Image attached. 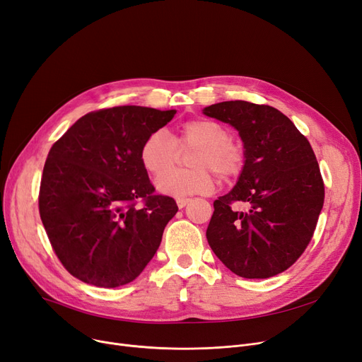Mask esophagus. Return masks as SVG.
I'll return each mask as SVG.
<instances>
[{"label": "esophagus", "mask_w": 362, "mask_h": 362, "mask_svg": "<svg viewBox=\"0 0 362 362\" xmlns=\"http://www.w3.org/2000/svg\"><path fill=\"white\" fill-rule=\"evenodd\" d=\"M189 201H191L189 198H179V199L176 201V202H177V207H179V209H183V207H186V204L189 202Z\"/></svg>", "instance_id": "obj_1"}]
</instances>
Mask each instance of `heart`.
<instances>
[{"label":"heart","instance_id":"1","mask_svg":"<svg viewBox=\"0 0 362 362\" xmlns=\"http://www.w3.org/2000/svg\"><path fill=\"white\" fill-rule=\"evenodd\" d=\"M229 136L225 125L213 119H189L180 125L176 139L164 129L153 130L140 148V161L156 176L175 162L179 147L197 146L192 157L195 169L163 170L155 185L161 194L176 198L210 194L216 186L214 171L222 177H235L245 163L244 148Z\"/></svg>","mask_w":362,"mask_h":362}]
</instances>
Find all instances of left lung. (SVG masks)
<instances>
[{
    "instance_id": "8db88e82",
    "label": "left lung",
    "mask_w": 362,
    "mask_h": 362,
    "mask_svg": "<svg viewBox=\"0 0 362 362\" xmlns=\"http://www.w3.org/2000/svg\"><path fill=\"white\" fill-rule=\"evenodd\" d=\"M204 115L230 124L245 163L233 189L214 201L207 241L228 269L262 279L287 271L312 240L324 204V182L308 139L278 109L220 102ZM248 212L232 211L233 202Z\"/></svg>"
}]
</instances>
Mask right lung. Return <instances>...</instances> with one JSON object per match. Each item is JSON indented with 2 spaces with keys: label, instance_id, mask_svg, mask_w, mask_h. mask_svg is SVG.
<instances>
[{
  "label": "right lung",
  "instance_id": "obj_1",
  "mask_svg": "<svg viewBox=\"0 0 362 362\" xmlns=\"http://www.w3.org/2000/svg\"><path fill=\"white\" fill-rule=\"evenodd\" d=\"M175 114L144 106L99 109L52 146L40 216L56 256L75 278L115 288L136 279L156 253L179 209L173 198L153 194L140 148Z\"/></svg>",
  "mask_w": 362,
  "mask_h": 362
}]
</instances>
